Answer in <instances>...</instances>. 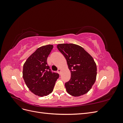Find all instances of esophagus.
<instances>
[{"mask_svg":"<svg viewBox=\"0 0 123 123\" xmlns=\"http://www.w3.org/2000/svg\"><path fill=\"white\" fill-rule=\"evenodd\" d=\"M57 72H58V73H59V74H61V69H58Z\"/></svg>","mask_w":123,"mask_h":123,"instance_id":"34e87169","label":"esophagus"}]
</instances>
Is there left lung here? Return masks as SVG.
<instances>
[{
    "mask_svg": "<svg viewBox=\"0 0 123 123\" xmlns=\"http://www.w3.org/2000/svg\"><path fill=\"white\" fill-rule=\"evenodd\" d=\"M57 48L66 59L71 72V79L65 85L67 91L74 96L87 93L94 84L97 74L93 58L75 44H58Z\"/></svg>",
    "mask_w": 123,
    "mask_h": 123,
    "instance_id": "obj_1",
    "label": "left lung"
}]
</instances>
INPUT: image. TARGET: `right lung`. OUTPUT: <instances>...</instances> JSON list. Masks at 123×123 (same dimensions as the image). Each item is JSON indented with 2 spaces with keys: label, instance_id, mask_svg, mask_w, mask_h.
<instances>
[{
  "label": "right lung",
  "instance_id": "1",
  "mask_svg": "<svg viewBox=\"0 0 123 123\" xmlns=\"http://www.w3.org/2000/svg\"><path fill=\"white\" fill-rule=\"evenodd\" d=\"M52 44L38 48L25 61L23 76L28 88L39 96L49 95L53 91L58 73L52 72L47 64V58L53 49Z\"/></svg>",
  "mask_w": 123,
  "mask_h": 123
}]
</instances>
